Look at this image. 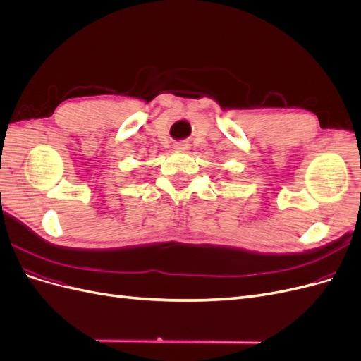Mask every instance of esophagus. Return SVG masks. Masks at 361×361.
<instances>
[{
  "label": "esophagus",
  "instance_id": "esophagus-1",
  "mask_svg": "<svg viewBox=\"0 0 361 361\" xmlns=\"http://www.w3.org/2000/svg\"><path fill=\"white\" fill-rule=\"evenodd\" d=\"M174 149L179 152H187L190 149V145L187 141H178V143H174Z\"/></svg>",
  "mask_w": 361,
  "mask_h": 361
}]
</instances>
